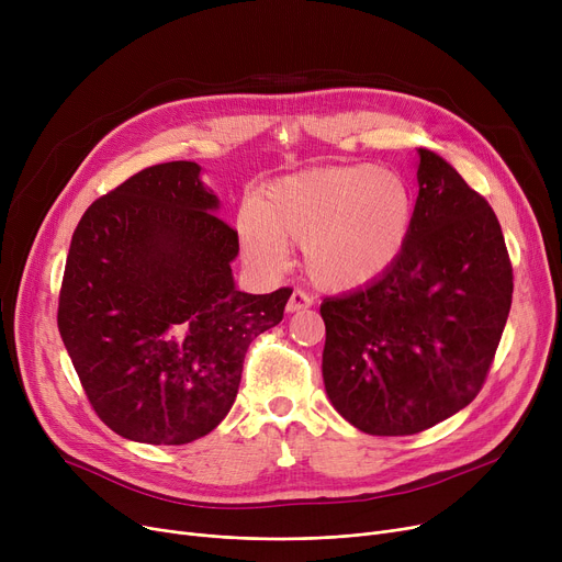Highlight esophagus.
I'll return each instance as SVG.
<instances>
[{"label":"esophagus","mask_w":562,"mask_h":562,"mask_svg":"<svg viewBox=\"0 0 562 562\" xmlns=\"http://www.w3.org/2000/svg\"><path fill=\"white\" fill-rule=\"evenodd\" d=\"M312 305H314V299L310 296V293L303 291V289H296L291 293V299L286 303V312H301V310H307Z\"/></svg>","instance_id":"obj_1"}]
</instances>
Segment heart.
Wrapping results in <instances>:
<instances>
[{
    "label": "heart",
    "mask_w": 562,
    "mask_h": 562,
    "mask_svg": "<svg viewBox=\"0 0 562 562\" xmlns=\"http://www.w3.org/2000/svg\"><path fill=\"white\" fill-rule=\"evenodd\" d=\"M409 225L412 195L401 177L350 164L280 177L241 216L239 232L252 261L282 266L286 246H303L310 278L344 291L385 273Z\"/></svg>",
    "instance_id": "obj_1"
}]
</instances>
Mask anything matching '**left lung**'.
<instances>
[{
	"label": "left lung",
	"instance_id": "obj_1",
	"mask_svg": "<svg viewBox=\"0 0 562 562\" xmlns=\"http://www.w3.org/2000/svg\"><path fill=\"white\" fill-rule=\"evenodd\" d=\"M419 195L398 259L323 299V382L369 435H415L483 390L513 303V263L487 200L419 147Z\"/></svg>",
	"mask_w": 562,
	"mask_h": 562
}]
</instances>
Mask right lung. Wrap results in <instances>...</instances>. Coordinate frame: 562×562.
Masks as SVG:
<instances>
[{
  "instance_id": "1",
  "label": "right lung",
  "mask_w": 562,
  "mask_h": 562,
  "mask_svg": "<svg viewBox=\"0 0 562 562\" xmlns=\"http://www.w3.org/2000/svg\"><path fill=\"white\" fill-rule=\"evenodd\" d=\"M195 161L150 166L81 216L58 293V333L95 415L145 445L212 432L239 392L248 346L291 289H234L239 234Z\"/></svg>"
}]
</instances>
